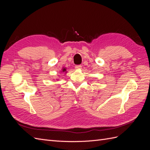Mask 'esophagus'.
<instances>
[{
	"label": "esophagus",
	"mask_w": 150,
	"mask_h": 150,
	"mask_svg": "<svg viewBox=\"0 0 150 150\" xmlns=\"http://www.w3.org/2000/svg\"><path fill=\"white\" fill-rule=\"evenodd\" d=\"M75 68L76 69H81V68H82V66H81V65H76L75 66Z\"/></svg>",
	"instance_id": "esophagus-1"
}]
</instances>
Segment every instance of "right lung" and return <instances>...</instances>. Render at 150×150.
Wrapping results in <instances>:
<instances>
[{
    "mask_svg": "<svg viewBox=\"0 0 150 150\" xmlns=\"http://www.w3.org/2000/svg\"><path fill=\"white\" fill-rule=\"evenodd\" d=\"M62 72H66V68H64V69H62Z\"/></svg>",
    "mask_w": 150,
    "mask_h": 150,
    "instance_id": "add662e5",
    "label": "right lung"
}]
</instances>
